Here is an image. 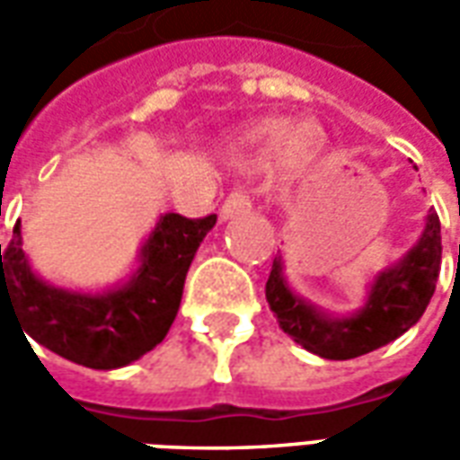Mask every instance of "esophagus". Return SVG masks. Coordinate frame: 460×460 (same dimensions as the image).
<instances>
[{
    "instance_id": "esophagus-1",
    "label": "esophagus",
    "mask_w": 460,
    "mask_h": 460,
    "mask_svg": "<svg viewBox=\"0 0 460 460\" xmlns=\"http://www.w3.org/2000/svg\"><path fill=\"white\" fill-rule=\"evenodd\" d=\"M251 209V197L249 191L243 190V187H234L229 191V197L224 199L221 204V219H231V217H236V214H243V211Z\"/></svg>"
}]
</instances>
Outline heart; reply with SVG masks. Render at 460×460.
I'll return each mask as SVG.
<instances>
[{"instance_id":"1","label":"heart","mask_w":460,"mask_h":460,"mask_svg":"<svg viewBox=\"0 0 460 460\" xmlns=\"http://www.w3.org/2000/svg\"><path fill=\"white\" fill-rule=\"evenodd\" d=\"M318 130L310 125H293L288 120H273L263 125L259 130V142L269 152H283L288 147L308 150L313 145H318Z\"/></svg>"}]
</instances>
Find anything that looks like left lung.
<instances>
[{
	"label": "left lung",
	"mask_w": 460,
	"mask_h": 460,
	"mask_svg": "<svg viewBox=\"0 0 460 460\" xmlns=\"http://www.w3.org/2000/svg\"><path fill=\"white\" fill-rule=\"evenodd\" d=\"M441 269V221L429 211L426 229L414 249L394 269L379 273L367 305L352 318H325L296 298L280 276V259L266 280V300L280 330L313 355L325 359H352L392 342L424 315Z\"/></svg>",
	"instance_id": "left-lung-1"
}]
</instances>
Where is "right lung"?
<instances>
[{
  "mask_svg": "<svg viewBox=\"0 0 460 460\" xmlns=\"http://www.w3.org/2000/svg\"><path fill=\"white\" fill-rule=\"evenodd\" d=\"M217 214L187 219L164 214L142 249L137 276L111 293L85 296L51 288L36 279L14 224L9 246L0 243V305L14 308L22 328L39 345L91 369H115L150 352L167 335L180 310L187 270Z\"/></svg>",
  "mask_w": 460,
  "mask_h": 460,
  "instance_id": "obj_1",
  "label": "right lung"
}]
</instances>
